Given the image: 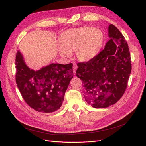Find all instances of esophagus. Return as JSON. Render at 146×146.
I'll use <instances>...</instances> for the list:
<instances>
[{"label":"esophagus","mask_w":146,"mask_h":146,"mask_svg":"<svg viewBox=\"0 0 146 146\" xmlns=\"http://www.w3.org/2000/svg\"><path fill=\"white\" fill-rule=\"evenodd\" d=\"M77 68H78V66H77V65L76 64H73V74H74V75H75V74H76V70L77 69Z\"/></svg>","instance_id":"1"}]
</instances>
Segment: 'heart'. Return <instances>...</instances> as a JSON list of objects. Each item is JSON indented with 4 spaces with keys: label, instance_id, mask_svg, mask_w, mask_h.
I'll return each mask as SVG.
<instances>
[{
    "label": "heart",
    "instance_id": "1",
    "mask_svg": "<svg viewBox=\"0 0 146 146\" xmlns=\"http://www.w3.org/2000/svg\"><path fill=\"white\" fill-rule=\"evenodd\" d=\"M104 42V34L98 29L82 27L68 31L59 38L61 47L58 52L65 58L71 56V52L75 51L77 60L88 62L97 56Z\"/></svg>",
    "mask_w": 146,
    "mask_h": 146
}]
</instances>
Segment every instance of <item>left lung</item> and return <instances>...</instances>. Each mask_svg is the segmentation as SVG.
<instances>
[{
  "instance_id": "left-lung-1",
  "label": "left lung",
  "mask_w": 146,
  "mask_h": 146,
  "mask_svg": "<svg viewBox=\"0 0 146 146\" xmlns=\"http://www.w3.org/2000/svg\"><path fill=\"white\" fill-rule=\"evenodd\" d=\"M107 42L100 53L86 63H79L76 75L82 81L83 96L96 108L113 105L122 97L131 73L127 43L113 24L108 27Z\"/></svg>"
}]
</instances>
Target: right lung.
Here are the masks:
<instances>
[{"label":"right lung","mask_w":146,"mask_h":146,"mask_svg":"<svg viewBox=\"0 0 146 146\" xmlns=\"http://www.w3.org/2000/svg\"><path fill=\"white\" fill-rule=\"evenodd\" d=\"M15 67L17 87L31 107L42 113H52L60 109L73 77L72 63H51L35 71L27 66L18 50Z\"/></svg>","instance_id":"1"}]
</instances>
